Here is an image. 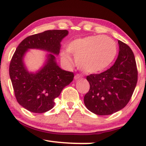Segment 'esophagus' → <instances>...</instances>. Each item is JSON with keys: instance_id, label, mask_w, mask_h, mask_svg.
Returning <instances> with one entry per match:
<instances>
[{"instance_id": "34e87169", "label": "esophagus", "mask_w": 146, "mask_h": 146, "mask_svg": "<svg viewBox=\"0 0 146 146\" xmlns=\"http://www.w3.org/2000/svg\"><path fill=\"white\" fill-rule=\"evenodd\" d=\"M83 76H82V75L81 74H76V76H74V80H78V79H80V78H81Z\"/></svg>"}]
</instances>
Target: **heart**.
I'll use <instances>...</instances> for the list:
<instances>
[{
    "label": "heart",
    "instance_id": "b5f03b06",
    "mask_svg": "<svg viewBox=\"0 0 146 146\" xmlns=\"http://www.w3.org/2000/svg\"><path fill=\"white\" fill-rule=\"evenodd\" d=\"M117 45L107 36L94 35L74 39L67 49L60 52L61 60L65 65L72 63V55L76 58V65L86 73H97L112 63L117 54Z\"/></svg>",
    "mask_w": 146,
    "mask_h": 146
}]
</instances>
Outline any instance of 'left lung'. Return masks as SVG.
<instances>
[{
	"mask_svg": "<svg viewBox=\"0 0 146 146\" xmlns=\"http://www.w3.org/2000/svg\"><path fill=\"white\" fill-rule=\"evenodd\" d=\"M118 43L119 55L114 65L86 78L90 87L84 96L85 106L97 115H109L123 108L137 86L138 73L133 52L121 40Z\"/></svg>",
	"mask_w": 146,
	"mask_h": 146,
	"instance_id": "left-lung-1",
	"label": "left lung"
}]
</instances>
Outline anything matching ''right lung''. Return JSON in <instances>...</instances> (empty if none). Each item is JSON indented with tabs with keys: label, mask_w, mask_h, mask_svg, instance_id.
Segmentation results:
<instances>
[{
	"label": "right lung",
	"mask_w": 146,
	"mask_h": 146,
	"mask_svg": "<svg viewBox=\"0 0 146 146\" xmlns=\"http://www.w3.org/2000/svg\"><path fill=\"white\" fill-rule=\"evenodd\" d=\"M68 31L47 30L25 38L16 48L10 65L9 76L18 103L27 110L44 113L53 108L54 100L74 78V73L62 70L57 64L60 42ZM48 52L43 66L29 72L24 64V56L29 49Z\"/></svg>",
	"instance_id": "obj_1"
}]
</instances>
